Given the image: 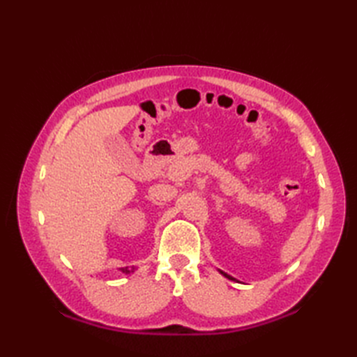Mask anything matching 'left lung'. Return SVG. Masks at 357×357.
Returning a JSON list of instances; mask_svg holds the SVG:
<instances>
[{
    "mask_svg": "<svg viewBox=\"0 0 357 357\" xmlns=\"http://www.w3.org/2000/svg\"><path fill=\"white\" fill-rule=\"evenodd\" d=\"M221 275H224L225 278H229V279H230V276H229V275H225V273H224V271H221Z\"/></svg>",
    "mask_w": 357,
    "mask_h": 357,
    "instance_id": "1",
    "label": "left lung"
}]
</instances>
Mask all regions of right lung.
Instances as JSON below:
<instances>
[{"label": "right lung", "instance_id": "obj_1", "mask_svg": "<svg viewBox=\"0 0 357 357\" xmlns=\"http://www.w3.org/2000/svg\"><path fill=\"white\" fill-rule=\"evenodd\" d=\"M121 271H123V273H126V275H128V273H132V271H135V268H132V270H130V268H127V267H126V268H121Z\"/></svg>", "mask_w": 357, "mask_h": 357}]
</instances>
